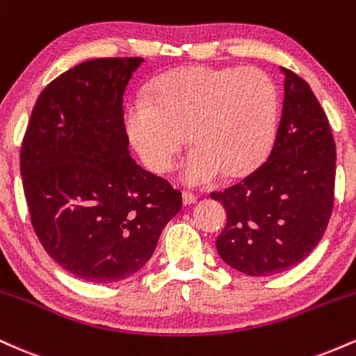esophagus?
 Segmentation results:
<instances>
[{
    "instance_id": "esophagus-1",
    "label": "esophagus",
    "mask_w": 356,
    "mask_h": 356,
    "mask_svg": "<svg viewBox=\"0 0 356 356\" xmlns=\"http://www.w3.org/2000/svg\"><path fill=\"white\" fill-rule=\"evenodd\" d=\"M195 201H197V197H195L194 192H191V191L182 192V202L186 204V206H191V204H194Z\"/></svg>"
}]
</instances>
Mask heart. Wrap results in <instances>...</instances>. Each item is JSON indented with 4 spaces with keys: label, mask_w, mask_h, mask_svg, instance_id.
<instances>
[{
    "label": "heart",
    "mask_w": 356,
    "mask_h": 356,
    "mask_svg": "<svg viewBox=\"0 0 356 356\" xmlns=\"http://www.w3.org/2000/svg\"><path fill=\"white\" fill-rule=\"evenodd\" d=\"M127 132L150 170L164 174L187 142L181 167L187 184L202 186L244 175L264 161L276 136L277 92L257 68L191 67L161 76L149 97L127 105Z\"/></svg>",
    "instance_id": "1"
}]
</instances>
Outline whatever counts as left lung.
<instances>
[{
    "instance_id": "obj_1",
    "label": "left lung",
    "mask_w": 356,
    "mask_h": 356,
    "mask_svg": "<svg viewBox=\"0 0 356 356\" xmlns=\"http://www.w3.org/2000/svg\"><path fill=\"white\" fill-rule=\"evenodd\" d=\"M283 115L266 162L211 192L227 212L216 248L231 268L269 276L296 266L320 243L334 201L337 149L309 85L284 70Z\"/></svg>"
}]
</instances>
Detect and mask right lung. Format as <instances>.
I'll use <instances>...</instances> for the list:
<instances>
[{"mask_svg": "<svg viewBox=\"0 0 356 356\" xmlns=\"http://www.w3.org/2000/svg\"><path fill=\"white\" fill-rule=\"evenodd\" d=\"M144 61L97 58L50 81L36 100L19 170L44 251L90 283H115L152 256L182 194L130 159L124 92Z\"/></svg>", "mask_w": 356, "mask_h": 356, "instance_id": "1", "label": "right lung"}]
</instances>
